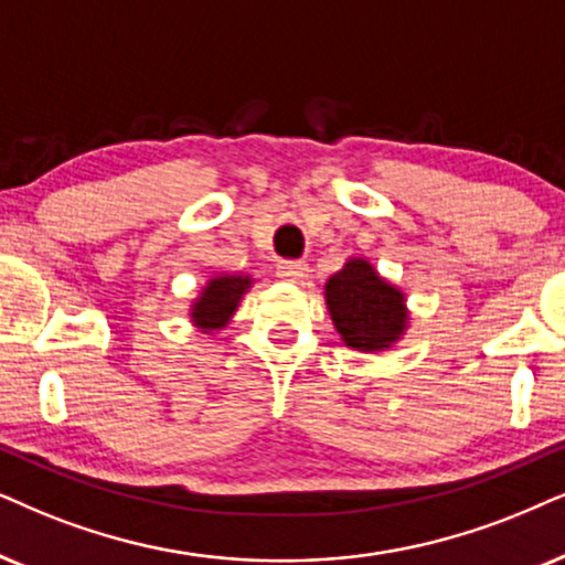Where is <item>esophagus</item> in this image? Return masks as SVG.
I'll list each match as a JSON object with an SVG mask.
<instances>
[{"label": "esophagus", "instance_id": "obj_1", "mask_svg": "<svg viewBox=\"0 0 565 565\" xmlns=\"http://www.w3.org/2000/svg\"><path fill=\"white\" fill-rule=\"evenodd\" d=\"M307 274H310V268H307L305 260H281L276 266V276L291 284H302Z\"/></svg>", "mask_w": 565, "mask_h": 565}]
</instances>
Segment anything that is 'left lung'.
<instances>
[{
	"mask_svg": "<svg viewBox=\"0 0 565 565\" xmlns=\"http://www.w3.org/2000/svg\"><path fill=\"white\" fill-rule=\"evenodd\" d=\"M326 305L341 341L360 352L391 349L409 323L402 291L377 276L365 258H349L328 278Z\"/></svg>",
	"mask_w": 565,
	"mask_h": 565,
	"instance_id": "1",
	"label": "left lung"
}]
</instances>
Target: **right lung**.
<instances>
[{
  "label": "right lung",
  "mask_w": 565,
  "mask_h": 565,
  "mask_svg": "<svg viewBox=\"0 0 565 565\" xmlns=\"http://www.w3.org/2000/svg\"><path fill=\"white\" fill-rule=\"evenodd\" d=\"M249 287H253V278L249 276H213L203 287V291H200V297L192 302V323H195L203 333L226 328V323H230L234 316V310L239 307L242 295H245Z\"/></svg>",
  "instance_id": "obj_1"
}]
</instances>
